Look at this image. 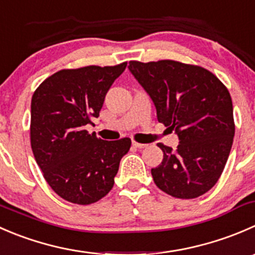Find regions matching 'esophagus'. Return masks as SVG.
Here are the masks:
<instances>
[{
    "label": "esophagus",
    "instance_id": "esophagus-1",
    "mask_svg": "<svg viewBox=\"0 0 255 255\" xmlns=\"http://www.w3.org/2000/svg\"><path fill=\"white\" fill-rule=\"evenodd\" d=\"M132 146L136 148H145L147 145H146V143H140V142H136V141H132Z\"/></svg>",
    "mask_w": 255,
    "mask_h": 255
}]
</instances>
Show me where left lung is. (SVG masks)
Here are the masks:
<instances>
[{
	"mask_svg": "<svg viewBox=\"0 0 255 255\" xmlns=\"http://www.w3.org/2000/svg\"><path fill=\"white\" fill-rule=\"evenodd\" d=\"M128 70L156 108L157 120L175 130L177 150L158 143L163 160L151 175L176 198H196L221 177L234 137L228 89L210 70L175 60L128 63Z\"/></svg>",
	"mask_w": 255,
	"mask_h": 255,
	"instance_id": "1",
	"label": "left lung"
}]
</instances>
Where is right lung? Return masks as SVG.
Instances as JSON below:
<instances>
[{
    "instance_id": "add662e5",
    "label": "right lung",
    "mask_w": 255,
    "mask_h": 255,
    "mask_svg": "<svg viewBox=\"0 0 255 255\" xmlns=\"http://www.w3.org/2000/svg\"><path fill=\"white\" fill-rule=\"evenodd\" d=\"M127 63L63 69L32 97L31 146L52 190L65 201L90 205L109 193L130 138L105 141L85 130L99 117L105 95Z\"/></svg>"
}]
</instances>
